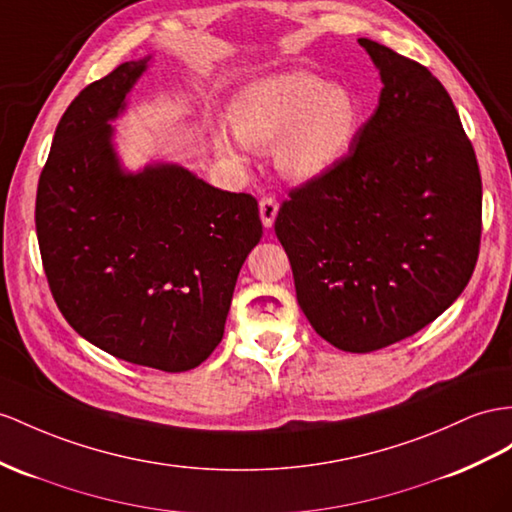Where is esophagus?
I'll return each mask as SVG.
<instances>
[{"instance_id": "1", "label": "esophagus", "mask_w": 512, "mask_h": 512, "mask_svg": "<svg viewBox=\"0 0 512 512\" xmlns=\"http://www.w3.org/2000/svg\"><path fill=\"white\" fill-rule=\"evenodd\" d=\"M277 214H279V203L274 201L272 196H264V199L259 201V216H261V222H264L266 229H272Z\"/></svg>"}]
</instances>
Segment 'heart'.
I'll use <instances>...</instances> for the list:
<instances>
[{
	"instance_id": "b5f03b06",
	"label": "heart",
	"mask_w": 512,
	"mask_h": 512,
	"mask_svg": "<svg viewBox=\"0 0 512 512\" xmlns=\"http://www.w3.org/2000/svg\"><path fill=\"white\" fill-rule=\"evenodd\" d=\"M233 134L216 129L214 147L244 162L251 147H272L279 173L316 181L344 162L361 127V103L344 84L309 71H285L244 84L229 103Z\"/></svg>"
}]
</instances>
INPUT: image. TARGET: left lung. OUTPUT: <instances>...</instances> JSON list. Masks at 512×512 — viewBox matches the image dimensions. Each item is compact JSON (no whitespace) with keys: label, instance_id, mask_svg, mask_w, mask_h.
I'll use <instances>...</instances> for the list:
<instances>
[{"label":"left lung","instance_id":"8db88e82","mask_svg":"<svg viewBox=\"0 0 512 512\" xmlns=\"http://www.w3.org/2000/svg\"><path fill=\"white\" fill-rule=\"evenodd\" d=\"M378 108L344 162L290 192L274 233L313 329L346 352L417 333L476 268L482 181L448 90L419 62L359 38Z\"/></svg>","mask_w":512,"mask_h":512}]
</instances>
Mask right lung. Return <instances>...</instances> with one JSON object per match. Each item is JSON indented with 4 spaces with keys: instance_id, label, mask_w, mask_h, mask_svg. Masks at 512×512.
<instances>
[{
    "instance_id": "right-lung-1",
    "label": "right lung",
    "mask_w": 512,
    "mask_h": 512,
    "mask_svg": "<svg viewBox=\"0 0 512 512\" xmlns=\"http://www.w3.org/2000/svg\"><path fill=\"white\" fill-rule=\"evenodd\" d=\"M149 62H123L62 114L38 179L36 235L77 333L116 359L186 372L220 344L261 220L251 194L218 190L179 164L123 168L110 123Z\"/></svg>"
}]
</instances>
